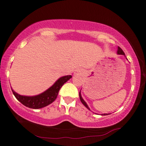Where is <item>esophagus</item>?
<instances>
[{
    "mask_svg": "<svg viewBox=\"0 0 146 146\" xmlns=\"http://www.w3.org/2000/svg\"><path fill=\"white\" fill-rule=\"evenodd\" d=\"M82 73H83V71H81V70H77V71H75V72L74 73V74L79 75H82Z\"/></svg>",
    "mask_w": 146,
    "mask_h": 146,
    "instance_id": "34e87169",
    "label": "esophagus"
}]
</instances>
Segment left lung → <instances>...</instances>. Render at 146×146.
Wrapping results in <instances>:
<instances>
[{
	"instance_id": "left-lung-1",
	"label": "left lung",
	"mask_w": 146,
	"mask_h": 146,
	"mask_svg": "<svg viewBox=\"0 0 146 146\" xmlns=\"http://www.w3.org/2000/svg\"><path fill=\"white\" fill-rule=\"evenodd\" d=\"M117 54H122V55H125V53H124V52L123 51V50L121 48H120L119 46L118 47V50H117ZM81 92V91H80ZM79 92V98H80V100H81V102H82V104L84 105L87 108H88V109H89V110H90V108H89V106H88V104H86V102H85L84 101V100L82 98V95H81V92ZM107 114H102V115H107Z\"/></svg>"
}]
</instances>
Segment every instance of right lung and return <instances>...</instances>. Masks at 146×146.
Returning a JSON list of instances; mask_svg holds the SVG:
<instances>
[{
	"label": "right lung",
	"mask_w": 146,
	"mask_h": 146,
	"mask_svg": "<svg viewBox=\"0 0 146 146\" xmlns=\"http://www.w3.org/2000/svg\"><path fill=\"white\" fill-rule=\"evenodd\" d=\"M71 77V75L61 77L50 88H49L43 93L37 96H34L19 95V94L16 93L13 90H12V88L11 90L15 96L22 104L33 109H38V108H44L54 102L57 98L58 92L61 87Z\"/></svg>",
	"instance_id": "obj_1"
}]
</instances>
